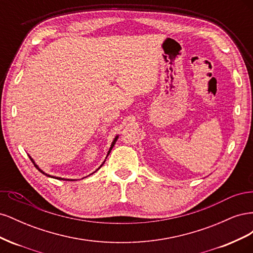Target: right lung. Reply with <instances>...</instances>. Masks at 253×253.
I'll return each instance as SVG.
<instances>
[{"label":"right lung","instance_id":"right-lung-1","mask_svg":"<svg viewBox=\"0 0 253 253\" xmlns=\"http://www.w3.org/2000/svg\"><path fill=\"white\" fill-rule=\"evenodd\" d=\"M117 138H118V136L116 137V138H115V139H114V141H113V143H112V145H111V148H110V151H109V153H108V155H109V154H110V153H111V151H112V149H113V147H114V144H115V142H116V141H117ZM29 158H30V160H32V162L34 163V166H35V167L37 168V169H38V170H39V171H40L41 173H43L44 175H46V176H49V177H50V175H48V174H46V173H44V172H43L42 170H40V169H39V168H38V166H37V165L35 164V162H34V160L32 159V157H30V156H29ZM101 166H102V165H101ZM101 166H100V167H101ZM57 179H63V178H61V177H57ZM64 180H73V179H64Z\"/></svg>","mask_w":253,"mask_h":253}]
</instances>
